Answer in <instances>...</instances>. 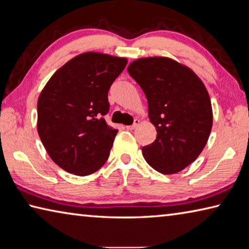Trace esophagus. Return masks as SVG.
I'll list each match as a JSON object with an SVG mask.
<instances>
[{"label": "esophagus", "mask_w": 249, "mask_h": 249, "mask_svg": "<svg viewBox=\"0 0 249 249\" xmlns=\"http://www.w3.org/2000/svg\"><path fill=\"white\" fill-rule=\"evenodd\" d=\"M139 124H140V120H139V119H136V120H134V122H133V124H131V125H127V127H125V129H128V130H133V129H136Z\"/></svg>", "instance_id": "34e87169"}]
</instances>
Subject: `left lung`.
Returning a JSON list of instances; mask_svg holds the SVG:
<instances>
[{
	"mask_svg": "<svg viewBox=\"0 0 249 249\" xmlns=\"http://www.w3.org/2000/svg\"><path fill=\"white\" fill-rule=\"evenodd\" d=\"M128 72L144 91L155 141L142 147L146 163L171 175L197 160L210 136L213 113L203 82L190 68L167 56L132 61Z\"/></svg>",
	"mask_w": 249,
	"mask_h": 249,
	"instance_id": "8db88e82",
	"label": "left lung"
}]
</instances>
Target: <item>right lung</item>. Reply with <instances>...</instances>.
Wrapping results in <instances>:
<instances>
[{
  "label": "right lung",
  "mask_w": 249,
  "mask_h": 249,
  "mask_svg": "<svg viewBox=\"0 0 249 249\" xmlns=\"http://www.w3.org/2000/svg\"><path fill=\"white\" fill-rule=\"evenodd\" d=\"M127 58L89 51L56 70L37 103V130L50 159L87 176L106 163L118 130L107 124L108 90Z\"/></svg>",
  "instance_id": "right-lung-1"
}]
</instances>
